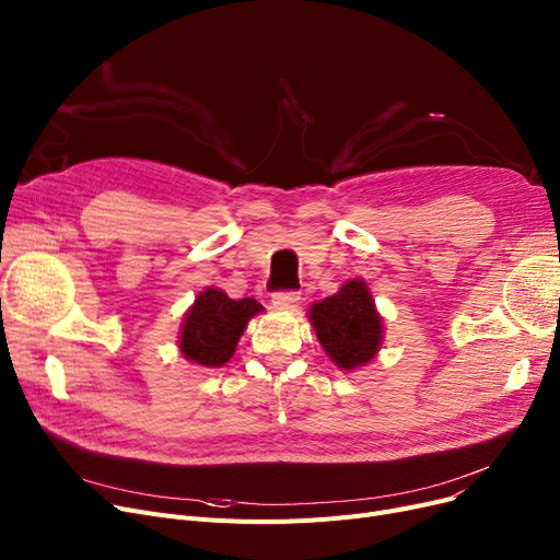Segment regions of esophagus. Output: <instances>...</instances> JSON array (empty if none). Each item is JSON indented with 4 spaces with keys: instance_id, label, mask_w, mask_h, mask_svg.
<instances>
[{
    "instance_id": "1",
    "label": "esophagus",
    "mask_w": 560,
    "mask_h": 560,
    "mask_svg": "<svg viewBox=\"0 0 560 560\" xmlns=\"http://www.w3.org/2000/svg\"><path fill=\"white\" fill-rule=\"evenodd\" d=\"M300 302V292H277L272 295L275 308H295Z\"/></svg>"
}]
</instances>
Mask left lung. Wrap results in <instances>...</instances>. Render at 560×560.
<instances>
[{"instance_id":"1","label":"left lung","mask_w":560,"mask_h":560,"mask_svg":"<svg viewBox=\"0 0 560 560\" xmlns=\"http://www.w3.org/2000/svg\"><path fill=\"white\" fill-rule=\"evenodd\" d=\"M308 319L331 363L345 372L368 365L384 345V317L363 279H349L331 298L311 304Z\"/></svg>"}]
</instances>
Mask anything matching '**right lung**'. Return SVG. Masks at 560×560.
Listing matches in <instances>:
<instances>
[{"label":"right lung","instance_id":"1","mask_svg":"<svg viewBox=\"0 0 560 560\" xmlns=\"http://www.w3.org/2000/svg\"><path fill=\"white\" fill-rule=\"evenodd\" d=\"M262 311L252 298L231 300L215 285L203 288L182 322L176 340L182 357L201 368H222L231 361L249 319Z\"/></svg>","mask_w":560,"mask_h":560}]
</instances>
